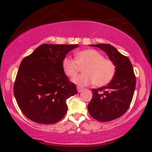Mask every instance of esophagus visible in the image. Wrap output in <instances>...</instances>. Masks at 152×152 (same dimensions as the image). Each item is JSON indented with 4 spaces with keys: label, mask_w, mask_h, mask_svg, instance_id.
Returning a JSON list of instances; mask_svg holds the SVG:
<instances>
[{
    "label": "esophagus",
    "mask_w": 152,
    "mask_h": 152,
    "mask_svg": "<svg viewBox=\"0 0 152 152\" xmlns=\"http://www.w3.org/2000/svg\"><path fill=\"white\" fill-rule=\"evenodd\" d=\"M77 91L79 93L82 92V91H83V88H81V87H80V86H77Z\"/></svg>",
    "instance_id": "34e87169"
}]
</instances>
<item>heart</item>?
Here are the masks:
<instances>
[{
    "instance_id": "b5f03b06",
    "label": "heart",
    "mask_w": 152,
    "mask_h": 152,
    "mask_svg": "<svg viewBox=\"0 0 152 152\" xmlns=\"http://www.w3.org/2000/svg\"><path fill=\"white\" fill-rule=\"evenodd\" d=\"M84 73L72 79L75 84L85 86L94 84L96 86H103L113 80L115 73V65L113 61L104 58L98 51L86 49L77 52L75 59L66 56L62 61V68L66 75L73 77L83 67Z\"/></svg>"
}]
</instances>
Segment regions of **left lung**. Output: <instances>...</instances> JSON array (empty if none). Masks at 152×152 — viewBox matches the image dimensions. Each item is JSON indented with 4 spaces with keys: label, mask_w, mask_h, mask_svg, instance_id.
<instances>
[{
    "label": "left lung",
    "mask_w": 152,
    "mask_h": 152,
    "mask_svg": "<svg viewBox=\"0 0 152 152\" xmlns=\"http://www.w3.org/2000/svg\"><path fill=\"white\" fill-rule=\"evenodd\" d=\"M107 54L115 65V73L107 86L92 89L88 111L94 119L109 122L120 118L129 108L136 88L135 76L129 59L110 44L91 45Z\"/></svg>",
    "instance_id": "obj_1"
}]
</instances>
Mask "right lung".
<instances>
[{"label": "right lung", "mask_w": 152, "mask_h": 152, "mask_svg": "<svg viewBox=\"0 0 152 152\" xmlns=\"http://www.w3.org/2000/svg\"><path fill=\"white\" fill-rule=\"evenodd\" d=\"M77 44L39 45L22 60L14 85L18 107L28 119L55 124L67 112L66 100L77 93L62 68V61Z\"/></svg>", "instance_id": "right-lung-1"}]
</instances>
